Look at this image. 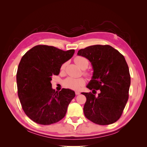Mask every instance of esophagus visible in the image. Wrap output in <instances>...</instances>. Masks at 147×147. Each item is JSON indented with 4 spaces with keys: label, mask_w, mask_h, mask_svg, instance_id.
<instances>
[{
    "label": "esophagus",
    "mask_w": 147,
    "mask_h": 147,
    "mask_svg": "<svg viewBox=\"0 0 147 147\" xmlns=\"http://www.w3.org/2000/svg\"><path fill=\"white\" fill-rule=\"evenodd\" d=\"M80 94V92L79 91H75V94L76 95H79Z\"/></svg>",
    "instance_id": "esophagus-1"
}]
</instances>
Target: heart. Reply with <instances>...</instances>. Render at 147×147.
Listing matches in <instances>:
<instances>
[{
	"label": "heart",
	"mask_w": 147,
	"mask_h": 147,
	"mask_svg": "<svg viewBox=\"0 0 147 147\" xmlns=\"http://www.w3.org/2000/svg\"><path fill=\"white\" fill-rule=\"evenodd\" d=\"M75 63L76 64L82 69H85L89 64L88 60L85 58V57L82 56H77L74 59ZM65 67V64L64 63L61 66V70L63 71L64 70ZM86 75H88V73H85ZM84 83H85V80L84 78H74L69 77L64 80L63 82V85L71 90H78L82 87Z\"/></svg>",
	"instance_id": "b5f03b06"
}]
</instances>
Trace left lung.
<instances>
[{"mask_svg": "<svg viewBox=\"0 0 147 147\" xmlns=\"http://www.w3.org/2000/svg\"><path fill=\"white\" fill-rule=\"evenodd\" d=\"M77 55L90 61L94 70L86 87L92 90L82 92L86 97L83 112L86 118L99 125H108L119 119L129 97V70L125 58L108 45H96L81 49ZM96 90L100 93L94 94Z\"/></svg>", "mask_w": 147, "mask_h": 147, "instance_id": "8db88e82", "label": "left lung"}]
</instances>
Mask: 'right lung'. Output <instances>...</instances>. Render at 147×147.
<instances>
[{
	"mask_svg": "<svg viewBox=\"0 0 147 147\" xmlns=\"http://www.w3.org/2000/svg\"><path fill=\"white\" fill-rule=\"evenodd\" d=\"M55 47L39 45L22 57L18 67V95L24 113L33 121L43 125L56 123L66 114L75 92L63 88L53 90V75H59L61 65L74 54Z\"/></svg>",
	"mask_w": 147,
	"mask_h": 147,
	"instance_id": "add662e5",
	"label": "right lung"
}]
</instances>
